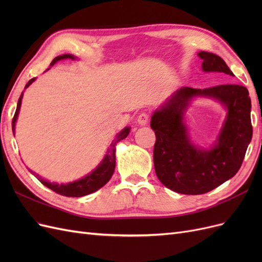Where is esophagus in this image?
<instances>
[{"label":"esophagus","mask_w":262,"mask_h":262,"mask_svg":"<svg viewBox=\"0 0 262 262\" xmlns=\"http://www.w3.org/2000/svg\"><path fill=\"white\" fill-rule=\"evenodd\" d=\"M148 115L147 114H145V113H142L139 117H138V119H137V121H138V123L141 125V126H143V125H146L147 124V122H148Z\"/></svg>","instance_id":"obj_1"}]
</instances>
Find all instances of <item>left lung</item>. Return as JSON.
I'll use <instances>...</instances> for the list:
<instances>
[{"instance_id":"8db88e82","label":"left lung","mask_w":262,"mask_h":262,"mask_svg":"<svg viewBox=\"0 0 262 262\" xmlns=\"http://www.w3.org/2000/svg\"><path fill=\"white\" fill-rule=\"evenodd\" d=\"M203 72L234 76L219 55L201 51ZM211 98L227 110L219 137L209 149L195 146L189 138L184 116L192 99ZM251 100L245 86L225 84L209 89L181 87L150 118L155 131V172L164 186L182 194H202L236 175L252 138Z\"/></svg>"}]
</instances>
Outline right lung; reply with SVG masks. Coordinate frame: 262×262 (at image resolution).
<instances>
[{
	"instance_id": "right-lung-1",
	"label": "right lung",
	"mask_w": 262,
	"mask_h": 262,
	"mask_svg": "<svg viewBox=\"0 0 262 262\" xmlns=\"http://www.w3.org/2000/svg\"><path fill=\"white\" fill-rule=\"evenodd\" d=\"M66 59H71V60H76V57H74L73 54H62V55H58L57 58H54L52 60V62L50 63V67L54 66L55 63L61 60H66ZM36 78H31V80L26 84L25 90L28 89L30 84H33L35 82ZM24 96V92L20 94L18 102H17V108L16 112H15L13 121H12V130L13 133L15 134V124H16L17 121V117L19 114V109L21 106V99ZM130 126H125L124 129H122L120 132H119L116 138L113 140L112 144L109 145L107 153L105 154L102 161L98 164V166L95 168L92 172L87 173V175L81 179L75 180L73 182H69V184H57V182H50L49 180L42 179L40 176L36 173L35 171L30 170V172L35 175L39 181L41 182L42 185H45L46 187H48L49 189L53 190L54 192H57L61 195H66V196H84L90 193H93L95 191H97L98 189H100L102 186H105L107 182L109 181V179L112 178L113 173L115 171V167H116V145L118 142H120L121 140L125 139L128 137V134L130 133Z\"/></svg>"
}]
</instances>
